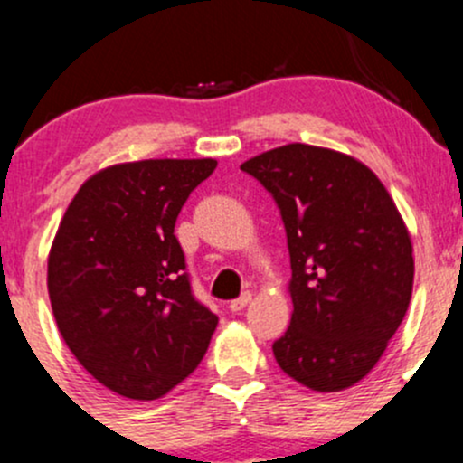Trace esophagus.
Wrapping results in <instances>:
<instances>
[{
	"mask_svg": "<svg viewBox=\"0 0 463 463\" xmlns=\"http://www.w3.org/2000/svg\"><path fill=\"white\" fill-rule=\"evenodd\" d=\"M250 300H253V293L246 291V293H241V296L237 298V300H232L231 305H228V309H231L232 314H240V311H244L246 307L250 305Z\"/></svg>",
	"mask_w": 463,
	"mask_h": 463,
	"instance_id": "obj_1",
	"label": "esophagus"
}]
</instances>
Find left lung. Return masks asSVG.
<instances>
[{"mask_svg":"<svg viewBox=\"0 0 463 463\" xmlns=\"http://www.w3.org/2000/svg\"><path fill=\"white\" fill-rule=\"evenodd\" d=\"M241 170L273 194L291 255V325L275 361L314 392L356 385L412 298V240L394 199L365 163L316 145L269 149Z\"/></svg>","mask_w":463,"mask_h":463,"instance_id":"left-lung-1","label":"left lung"}]
</instances>
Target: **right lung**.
Instances as JSON below:
<instances>
[{
    "label": "right lung",
    "instance_id": "1",
    "mask_svg": "<svg viewBox=\"0 0 463 463\" xmlns=\"http://www.w3.org/2000/svg\"><path fill=\"white\" fill-rule=\"evenodd\" d=\"M214 158H147L91 175L49 250L51 309L64 343L125 399L165 396L202 363L217 316L194 300L175 223Z\"/></svg>",
    "mask_w": 463,
    "mask_h": 463
}]
</instances>
